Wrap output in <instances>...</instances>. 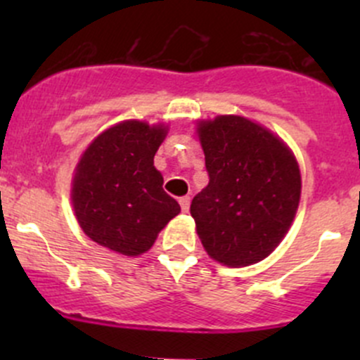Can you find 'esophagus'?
Masks as SVG:
<instances>
[{
  "mask_svg": "<svg viewBox=\"0 0 360 360\" xmlns=\"http://www.w3.org/2000/svg\"><path fill=\"white\" fill-rule=\"evenodd\" d=\"M190 200H191L190 197L179 198V205H181V210H183V212H188V209H190Z\"/></svg>",
  "mask_w": 360,
  "mask_h": 360,
  "instance_id": "obj_1",
  "label": "esophagus"
}]
</instances>
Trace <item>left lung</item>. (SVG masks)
Segmentation results:
<instances>
[{
  "label": "left lung",
  "mask_w": 360,
  "mask_h": 360,
  "mask_svg": "<svg viewBox=\"0 0 360 360\" xmlns=\"http://www.w3.org/2000/svg\"><path fill=\"white\" fill-rule=\"evenodd\" d=\"M209 184L190 212L212 259L248 266L264 259L291 228L301 174L284 141L244 116L198 123Z\"/></svg>",
  "instance_id": "1"
}]
</instances>
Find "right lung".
Instances as JSON below:
<instances>
[{
  "instance_id": "right-lung-1",
  "label": "right lung",
  "mask_w": 360,
  "mask_h": 360,
  "mask_svg": "<svg viewBox=\"0 0 360 360\" xmlns=\"http://www.w3.org/2000/svg\"><path fill=\"white\" fill-rule=\"evenodd\" d=\"M167 127L127 120L90 143L76 165L71 200L89 238L123 256H139L181 212L163 191L153 158Z\"/></svg>"
}]
</instances>
